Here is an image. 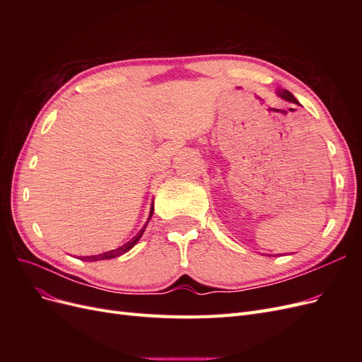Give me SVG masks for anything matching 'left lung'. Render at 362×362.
Wrapping results in <instances>:
<instances>
[{"mask_svg":"<svg viewBox=\"0 0 362 362\" xmlns=\"http://www.w3.org/2000/svg\"><path fill=\"white\" fill-rule=\"evenodd\" d=\"M276 93H278V96L279 98H282V100H286V101H288V103H294V104H299V101L296 100V98L291 95V92H288V90H284V89H278L276 90Z\"/></svg>","mask_w":362,"mask_h":362,"instance_id":"obj_1","label":"left lung"}]
</instances>
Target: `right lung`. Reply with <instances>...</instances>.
Returning <instances> with one entry per match:
<instances>
[{
    "label": "right lung",
    "instance_id": "obj_1",
    "mask_svg": "<svg viewBox=\"0 0 362 362\" xmlns=\"http://www.w3.org/2000/svg\"><path fill=\"white\" fill-rule=\"evenodd\" d=\"M152 213H154V206H151V211H149V218L152 217ZM149 218H148V222H149ZM148 222H146V225H148ZM146 225L144 226V229H140V233L134 237V238H131L128 243H125L124 246H120V247H117V249H113V250H108V252H104V254H100V255H92V257H81L80 259H83V261H98V259H110V258H116V257H120V255H124L125 252H128L131 247H133L139 240H140V237L144 235V233H145V228H146Z\"/></svg>",
    "mask_w": 362,
    "mask_h": 362
}]
</instances>
